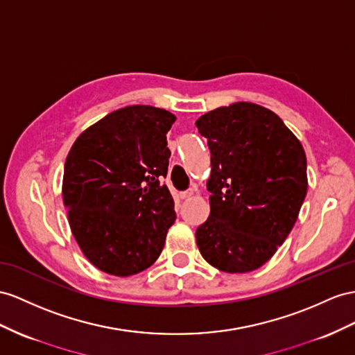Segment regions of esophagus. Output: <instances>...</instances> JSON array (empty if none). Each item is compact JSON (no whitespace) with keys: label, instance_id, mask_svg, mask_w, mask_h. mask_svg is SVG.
<instances>
[{"label":"esophagus","instance_id":"34e87169","mask_svg":"<svg viewBox=\"0 0 355 355\" xmlns=\"http://www.w3.org/2000/svg\"><path fill=\"white\" fill-rule=\"evenodd\" d=\"M193 193H195V190H193V189H189V190H186V192H181V193H180V198H181V199H187V198L192 196Z\"/></svg>","mask_w":355,"mask_h":355}]
</instances>
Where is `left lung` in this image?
<instances>
[{
    "label": "left lung",
    "mask_w": 355,
    "mask_h": 355,
    "mask_svg": "<svg viewBox=\"0 0 355 355\" xmlns=\"http://www.w3.org/2000/svg\"><path fill=\"white\" fill-rule=\"evenodd\" d=\"M211 153L210 216L198 226L202 258L225 272L262 267L297 222L307 192L303 145L270 109L249 102L198 118Z\"/></svg>",
    "instance_id": "obj_1"
}]
</instances>
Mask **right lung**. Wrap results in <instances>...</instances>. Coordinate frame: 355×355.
<instances>
[{
  "instance_id": "obj_1",
  "label": "right lung",
  "mask_w": 355,
  "mask_h": 355,
  "mask_svg": "<svg viewBox=\"0 0 355 355\" xmlns=\"http://www.w3.org/2000/svg\"><path fill=\"white\" fill-rule=\"evenodd\" d=\"M175 115L135 105L107 114L71 145L62 177L70 230L87 259L125 277L154 264L175 222L174 199L160 184Z\"/></svg>"
}]
</instances>
